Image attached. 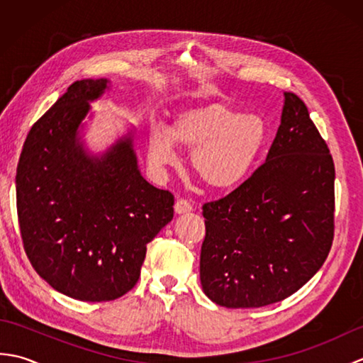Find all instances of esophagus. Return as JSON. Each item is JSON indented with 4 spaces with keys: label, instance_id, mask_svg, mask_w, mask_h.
<instances>
[{
    "label": "esophagus",
    "instance_id": "esophagus-1",
    "mask_svg": "<svg viewBox=\"0 0 363 363\" xmlns=\"http://www.w3.org/2000/svg\"><path fill=\"white\" fill-rule=\"evenodd\" d=\"M194 211V207H191V204L187 201V199H177V201L174 203V212L177 213V215H181V213H189V212H191Z\"/></svg>",
    "mask_w": 363,
    "mask_h": 363
}]
</instances>
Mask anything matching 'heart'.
I'll return each mask as SVG.
<instances>
[{
	"instance_id": "obj_1",
	"label": "heart",
	"mask_w": 363,
	"mask_h": 363,
	"mask_svg": "<svg viewBox=\"0 0 363 363\" xmlns=\"http://www.w3.org/2000/svg\"><path fill=\"white\" fill-rule=\"evenodd\" d=\"M269 140L268 123L223 103L189 106L168 129L148 134V159L156 168L177 164L176 147L191 151L190 167L207 187L233 190L248 179Z\"/></svg>"
}]
</instances>
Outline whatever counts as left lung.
Listing matches in <instances>:
<instances>
[{
    "label": "left lung",
    "instance_id": "1",
    "mask_svg": "<svg viewBox=\"0 0 363 363\" xmlns=\"http://www.w3.org/2000/svg\"><path fill=\"white\" fill-rule=\"evenodd\" d=\"M335 168L303 99L284 91L281 125L264 165L203 206V290L215 304L279 303L318 272L334 238Z\"/></svg>",
    "mask_w": 363,
    "mask_h": 363
}]
</instances>
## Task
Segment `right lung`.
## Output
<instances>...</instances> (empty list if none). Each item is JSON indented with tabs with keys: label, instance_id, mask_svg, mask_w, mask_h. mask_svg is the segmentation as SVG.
Segmentation results:
<instances>
[{
	"label": "right lung",
	"instance_id": "add662e5",
	"mask_svg": "<svg viewBox=\"0 0 363 363\" xmlns=\"http://www.w3.org/2000/svg\"><path fill=\"white\" fill-rule=\"evenodd\" d=\"M109 87L104 78L73 82L30 128L15 177L29 262L54 290L90 303L134 287L174 204L138 169L134 130L98 154L84 143L90 103Z\"/></svg>",
	"mask_w": 363,
	"mask_h": 363
}]
</instances>
